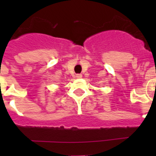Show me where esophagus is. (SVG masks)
<instances>
[{
  "mask_svg": "<svg viewBox=\"0 0 156 156\" xmlns=\"http://www.w3.org/2000/svg\"><path fill=\"white\" fill-rule=\"evenodd\" d=\"M82 77V75H81V74H77L76 75V78H80Z\"/></svg>",
  "mask_w": 156,
  "mask_h": 156,
  "instance_id": "34e87169",
  "label": "esophagus"
}]
</instances>
